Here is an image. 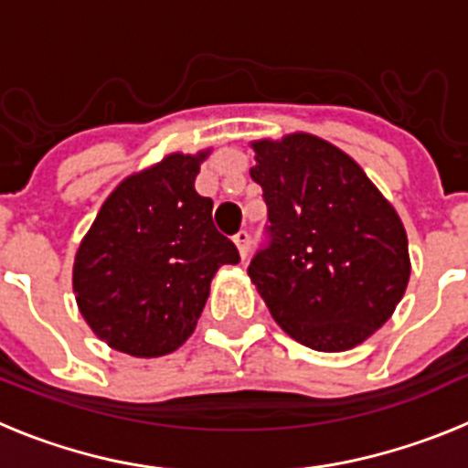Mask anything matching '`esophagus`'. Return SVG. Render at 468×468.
Listing matches in <instances>:
<instances>
[{"mask_svg": "<svg viewBox=\"0 0 468 468\" xmlns=\"http://www.w3.org/2000/svg\"><path fill=\"white\" fill-rule=\"evenodd\" d=\"M234 243H237V248H239V253H241V258L246 260V258H248V243H250V234H248L246 229L237 231V234H234Z\"/></svg>", "mask_w": 468, "mask_h": 468, "instance_id": "1", "label": "esophagus"}]
</instances>
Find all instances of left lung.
<instances>
[{"label": "left lung", "mask_w": 468, "mask_h": 468, "mask_svg": "<svg viewBox=\"0 0 468 468\" xmlns=\"http://www.w3.org/2000/svg\"><path fill=\"white\" fill-rule=\"evenodd\" d=\"M267 204L248 264L271 316L300 345L345 351L391 316L410 279L403 222L363 168L321 138L253 143Z\"/></svg>", "instance_id": "8db88e82"}]
</instances>
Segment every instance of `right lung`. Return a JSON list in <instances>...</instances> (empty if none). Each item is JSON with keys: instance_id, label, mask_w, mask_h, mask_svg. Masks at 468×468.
I'll list each match as a JSON object with an SVG mask.
<instances>
[{"instance_id": "obj_1", "label": "right lung", "mask_w": 468, "mask_h": 468, "mask_svg": "<svg viewBox=\"0 0 468 468\" xmlns=\"http://www.w3.org/2000/svg\"><path fill=\"white\" fill-rule=\"evenodd\" d=\"M206 154H171L110 194L74 260L81 316L112 349L138 358L187 340L222 264L237 246L213 225V201L194 189Z\"/></svg>"}]
</instances>
